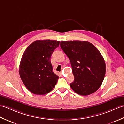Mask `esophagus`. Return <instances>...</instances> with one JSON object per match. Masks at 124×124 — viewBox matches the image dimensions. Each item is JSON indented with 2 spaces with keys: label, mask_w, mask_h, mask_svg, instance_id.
<instances>
[{
  "label": "esophagus",
  "mask_w": 124,
  "mask_h": 124,
  "mask_svg": "<svg viewBox=\"0 0 124 124\" xmlns=\"http://www.w3.org/2000/svg\"><path fill=\"white\" fill-rule=\"evenodd\" d=\"M62 72H61V74H62Z\"/></svg>",
  "instance_id": "34e87169"
}]
</instances>
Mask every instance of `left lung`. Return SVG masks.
<instances>
[{
  "label": "left lung",
  "instance_id": "1",
  "mask_svg": "<svg viewBox=\"0 0 124 124\" xmlns=\"http://www.w3.org/2000/svg\"><path fill=\"white\" fill-rule=\"evenodd\" d=\"M60 46L72 67L75 79L70 84L71 88L83 96L96 92L103 81L106 70L99 50L87 41H61Z\"/></svg>",
  "mask_w": 124,
  "mask_h": 124
}]
</instances>
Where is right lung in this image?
<instances>
[{
  "mask_svg": "<svg viewBox=\"0 0 124 124\" xmlns=\"http://www.w3.org/2000/svg\"><path fill=\"white\" fill-rule=\"evenodd\" d=\"M60 41L36 40L23 53L19 67L20 77L29 91L45 95L55 87L59 76L53 71L51 57Z\"/></svg>",
  "mask_w": 124,
  "mask_h": 124,
  "instance_id": "add662e5",
  "label": "right lung"
}]
</instances>
